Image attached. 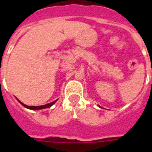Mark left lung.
Listing matches in <instances>:
<instances>
[{"label": "left lung", "mask_w": 152, "mask_h": 152, "mask_svg": "<svg viewBox=\"0 0 152 152\" xmlns=\"http://www.w3.org/2000/svg\"><path fill=\"white\" fill-rule=\"evenodd\" d=\"M98 107H100V106H98Z\"/></svg>", "instance_id": "obj_1"}]
</instances>
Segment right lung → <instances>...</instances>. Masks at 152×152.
I'll return each mask as SVG.
<instances>
[{"label":"right lung","mask_w":152,"mask_h":152,"mask_svg":"<svg viewBox=\"0 0 152 152\" xmlns=\"http://www.w3.org/2000/svg\"><path fill=\"white\" fill-rule=\"evenodd\" d=\"M17 100H18L19 103H21V104H22L24 107H26V108L29 109V110H42V109L49 108V107H52V106L53 105V104H54L56 101H57V100H56L53 102H51V103H47V104H45V105H42V106H27V105H26V104L23 103L22 102H21L20 100H18L17 98Z\"/></svg>","instance_id":"obj_1"}]
</instances>
